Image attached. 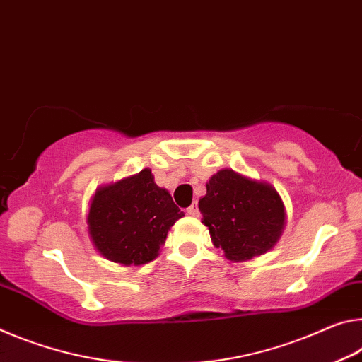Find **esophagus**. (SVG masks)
I'll return each mask as SVG.
<instances>
[{
    "label": "esophagus",
    "mask_w": 362,
    "mask_h": 362,
    "mask_svg": "<svg viewBox=\"0 0 362 362\" xmlns=\"http://www.w3.org/2000/svg\"><path fill=\"white\" fill-rule=\"evenodd\" d=\"M186 213H187L189 216H199V206H197V204H192L191 206H187Z\"/></svg>",
    "instance_id": "34e87169"
}]
</instances>
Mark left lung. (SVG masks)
<instances>
[{"label":"left lung","mask_w":362,"mask_h":362,"mask_svg":"<svg viewBox=\"0 0 362 362\" xmlns=\"http://www.w3.org/2000/svg\"><path fill=\"white\" fill-rule=\"evenodd\" d=\"M199 210L213 245L234 263L274 248L287 224L286 205L274 186L230 168L210 177Z\"/></svg>","instance_id":"1"}]
</instances>
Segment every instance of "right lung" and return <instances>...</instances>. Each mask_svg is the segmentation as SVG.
<instances>
[{
  "label": "right lung",
  "mask_w": 362,
  "mask_h": 362,
  "mask_svg": "<svg viewBox=\"0 0 362 362\" xmlns=\"http://www.w3.org/2000/svg\"><path fill=\"white\" fill-rule=\"evenodd\" d=\"M185 216L151 168L103 185L91 197L88 235L96 252L123 266H141L158 257L171 226Z\"/></svg>",
  "instance_id": "add662e5"
}]
</instances>
